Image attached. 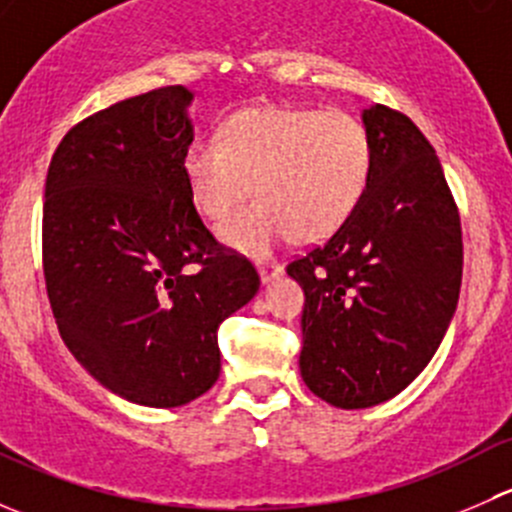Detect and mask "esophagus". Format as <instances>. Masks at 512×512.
<instances>
[{
	"label": "esophagus",
	"instance_id": "1",
	"mask_svg": "<svg viewBox=\"0 0 512 512\" xmlns=\"http://www.w3.org/2000/svg\"><path fill=\"white\" fill-rule=\"evenodd\" d=\"M282 270H285V267H282L277 260H267V262H260V265H257V272H260V280L265 282V285H267V282L277 280V277L282 275Z\"/></svg>",
	"mask_w": 512,
	"mask_h": 512
}]
</instances>
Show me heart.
<instances>
[{"instance_id":"1","label":"heart","mask_w":512,"mask_h":512,"mask_svg":"<svg viewBox=\"0 0 512 512\" xmlns=\"http://www.w3.org/2000/svg\"><path fill=\"white\" fill-rule=\"evenodd\" d=\"M371 170L369 128L319 108H242L225 118L220 141L198 138L183 156L190 198L213 223L256 190V203L220 227L227 245L252 255L285 235L317 242L337 232L364 200Z\"/></svg>"}]
</instances>
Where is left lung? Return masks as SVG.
<instances>
[{"label": "left lung", "mask_w": 512, "mask_h": 512, "mask_svg": "<svg viewBox=\"0 0 512 512\" xmlns=\"http://www.w3.org/2000/svg\"><path fill=\"white\" fill-rule=\"evenodd\" d=\"M374 170L352 218L287 265L304 289L299 371L339 409L401 394L436 354L458 304L461 215L441 160L401 111H364Z\"/></svg>", "instance_id": "obj_1"}]
</instances>
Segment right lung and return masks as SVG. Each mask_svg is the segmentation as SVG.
Masks as SVG:
<instances>
[{"label":"right lung","mask_w":512,"mask_h":512,"mask_svg":"<svg viewBox=\"0 0 512 512\" xmlns=\"http://www.w3.org/2000/svg\"><path fill=\"white\" fill-rule=\"evenodd\" d=\"M190 98L160 86L79 121L44 190L41 260L61 339L98 384L156 409L218 381V327L260 289L190 198Z\"/></svg>","instance_id":"right-lung-1"}]
</instances>
